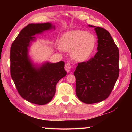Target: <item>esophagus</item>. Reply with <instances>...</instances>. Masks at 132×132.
<instances>
[{"mask_svg": "<svg viewBox=\"0 0 132 132\" xmlns=\"http://www.w3.org/2000/svg\"><path fill=\"white\" fill-rule=\"evenodd\" d=\"M64 69H65V70L67 72H70L71 66L70 64V63H66L65 66H64Z\"/></svg>", "mask_w": 132, "mask_h": 132, "instance_id": "obj_1", "label": "esophagus"}]
</instances>
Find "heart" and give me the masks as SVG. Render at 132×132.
Returning <instances> with one entry per match:
<instances>
[{
	"mask_svg": "<svg viewBox=\"0 0 132 132\" xmlns=\"http://www.w3.org/2000/svg\"><path fill=\"white\" fill-rule=\"evenodd\" d=\"M96 37L86 31L75 30L66 32L60 40V50L71 51L75 61L84 62L90 57L96 45Z\"/></svg>",
	"mask_w": 132,
	"mask_h": 132,
	"instance_id": "1",
	"label": "heart"
}]
</instances>
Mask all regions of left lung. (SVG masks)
Returning a JSON list of instances; mask_svg holds the SVG:
<instances>
[{
    "label": "left lung",
    "mask_w": 132,
    "mask_h": 132,
    "mask_svg": "<svg viewBox=\"0 0 132 132\" xmlns=\"http://www.w3.org/2000/svg\"><path fill=\"white\" fill-rule=\"evenodd\" d=\"M94 28L98 38L97 52L87 62L78 63L74 75L77 98L86 104H94L109 97L119 77V50L108 31Z\"/></svg>",
    "instance_id": "1"
}]
</instances>
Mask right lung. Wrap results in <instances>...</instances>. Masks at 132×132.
<instances>
[{
    "label": "right lung",
    "mask_w": 132,
    "mask_h": 132,
    "mask_svg": "<svg viewBox=\"0 0 132 132\" xmlns=\"http://www.w3.org/2000/svg\"><path fill=\"white\" fill-rule=\"evenodd\" d=\"M55 27L50 23L29 24L22 30L10 48L11 76L21 97L31 103L45 105L55 95L57 82L66 75L64 62L33 63L28 55L35 35Z\"/></svg>",
    "instance_id": "add662e5"
}]
</instances>
